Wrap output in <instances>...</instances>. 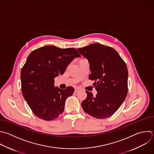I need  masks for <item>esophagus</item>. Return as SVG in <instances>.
<instances>
[{
	"mask_svg": "<svg viewBox=\"0 0 154 154\" xmlns=\"http://www.w3.org/2000/svg\"><path fill=\"white\" fill-rule=\"evenodd\" d=\"M79 91V88H75V93H78Z\"/></svg>",
	"mask_w": 154,
	"mask_h": 154,
	"instance_id": "34e87169",
	"label": "esophagus"
}]
</instances>
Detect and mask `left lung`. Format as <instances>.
<instances>
[{
  "label": "left lung",
  "mask_w": 154,
  "mask_h": 154,
  "mask_svg": "<svg viewBox=\"0 0 154 154\" xmlns=\"http://www.w3.org/2000/svg\"><path fill=\"white\" fill-rule=\"evenodd\" d=\"M90 64L97 94L94 97L86 91L87 98L81 106L88 114L97 119L111 116L121 106L128 93V69L125 63L112 48L99 43L77 49Z\"/></svg>",
  "instance_id": "1"
}]
</instances>
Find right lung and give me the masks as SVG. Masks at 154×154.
<instances>
[{
	"mask_svg": "<svg viewBox=\"0 0 154 154\" xmlns=\"http://www.w3.org/2000/svg\"><path fill=\"white\" fill-rule=\"evenodd\" d=\"M75 48L46 46L32 51L21 70L22 94L34 114L52 120L62 114L66 99L74 88L54 87V78L63 75L75 58L80 57Z\"/></svg>",
	"mask_w": 154,
	"mask_h": 154,
	"instance_id": "right-lung-1",
	"label": "right lung"
}]
</instances>
